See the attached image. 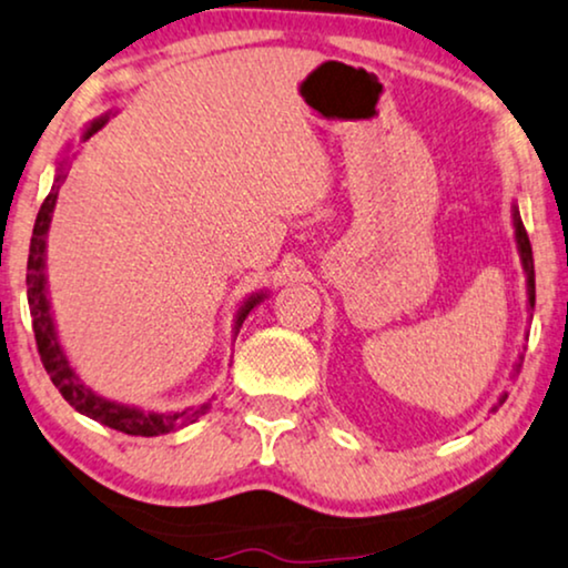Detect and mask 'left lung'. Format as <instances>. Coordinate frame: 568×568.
I'll return each instance as SVG.
<instances>
[{
  "mask_svg": "<svg viewBox=\"0 0 568 568\" xmlns=\"http://www.w3.org/2000/svg\"><path fill=\"white\" fill-rule=\"evenodd\" d=\"M511 217H514V239H516V248H519V260H521V270H524V277H527V308L532 312L535 308V260H532V246H529V239H527V231H524V222L519 217V206L514 204L511 210ZM524 362V354H519V362L514 364V372L511 377H516V372H519ZM508 398V393H500L498 404H493L490 412H495L498 406H504V400Z\"/></svg>",
  "mask_w": 568,
  "mask_h": 568,
  "instance_id": "left-lung-1",
  "label": "left lung"
}]
</instances>
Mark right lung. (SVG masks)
<instances>
[{
    "instance_id": "obj_1",
    "label": "right lung",
    "mask_w": 568,
    "mask_h": 568,
    "mask_svg": "<svg viewBox=\"0 0 568 568\" xmlns=\"http://www.w3.org/2000/svg\"><path fill=\"white\" fill-rule=\"evenodd\" d=\"M112 112L102 114L93 123H89L81 139L89 141L93 133L102 131V125H106ZM73 146L64 149L62 160L57 162L54 170V183L49 196L41 204L39 214H36V225H33V235H31V251H28V275H26V285H28V306H31V317H33V333H36V346H39L41 362H44L47 375L52 377V383L57 390L62 393V398L68 400L75 412H81L89 416L93 422H102V425L118 429V433L125 435H141V437H156V435H168L175 433V429H183L193 425L199 416H204L212 408V400H204V404L196 406H185L178 408V412H146L141 406H131V404H118V400H110L99 393H93L89 385L78 377V372L70 364L68 354L60 346V337H57V327H54V314H52V304H49V288H47V235H49V225H52V214L57 206V193H60V185L68 178L70 162H73ZM267 298V291L251 293V296L243 301L239 314H235V335H239V327L246 320V314L254 308L256 304Z\"/></svg>"
}]
</instances>
